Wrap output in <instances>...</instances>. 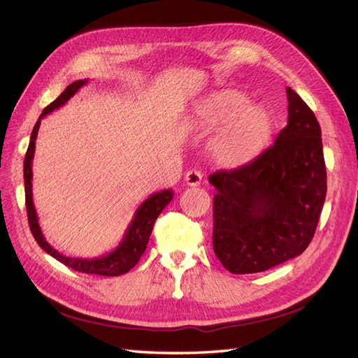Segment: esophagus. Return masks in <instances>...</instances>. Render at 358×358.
<instances>
[{"mask_svg":"<svg viewBox=\"0 0 358 358\" xmlns=\"http://www.w3.org/2000/svg\"><path fill=\"white\" fill-rule=\"evenodd\" d=\"M185 181L187 186H192V187H196L201 185V181H203V176H201V172L196 171V169H192L189 171L186 176H185Z\"/></svg>","mask_w":358,"mask_h":358,"instance_id":"obj_1","label":"esophagus"}]
</instances>
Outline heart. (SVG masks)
Listing matches in <instances>:
<instances>
[{"mask_svg": "<svg viewBox=\"0 0 358 358\" xmlns=\"http://www.w3.org/2000/svg\"><path fill=\"white\" fill-rule=\"evenodd\" d=\"M201 130H215L207 142L212 160L221 166H239L251 160L271 133V117L260 104L233 89H222L201 99L194 110Z\"/></svg>", "mask_w": 358, "mask_h": 358, "instance_id": "b5f03b06", "label": "heart"}]
</instances>
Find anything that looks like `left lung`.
Instances as JSON below:
<instances>
[{"instance_id": "1", "label": "left lung", "mask_w": 358, "mask_h": 358, "mask_svg": "<svg viewBox=\"0 0 358 358\" xmlns=\"http://www.w3.org/2000/svg\"><path fill=\"white\" fill-rule=\"evenodd\" d=\"M287 125L250 163L208 177L213 198V251L231 273L268 271L306 251L327 195L320 127L286 89Z\"/></svg>"}]
</instances>
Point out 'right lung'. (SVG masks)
<instances>
[{"mask_svg": "<svg viewBox=\"0 0 358 358\" xmlns=\"http://www.w3.org/2000/svg\"><path fill=\"white\" fill-rule=\"evenodd\" d=\"M85 85H87V80H77L72 85H69L65 90L62 92L60 96L56 101H52L48 107H45L42 115L38 119V122H36V125L33 128L31 137H30V145H29V150H27L25 160H24V185H25L27 215H29L30 230H31V234L36 239V242H38L41 248L47 254H50L51 257H54L60 263L66 264L68 268L78 271V272L104 275V277H117V275L127 273L128 271L133 269L137 264V262H139V259L142 257V254L146 250V245H148L155 219L159 217V215L163 212V208L172 201V196H173L172 189L155 192V194L146 198L139 206V208L136 210V213L131 219L130 225H128V228H127L121 243H119L113 251H110L108 254L101 255V257H95V259L68 257V255L59 252L57 250H54L52 246L47 242V239L43 237V233H42L41 225H39V219H38V215H36V208L33 204L31 164H33L34 150H36V137H38L42 117L50 115L51 112H54V110L65 104L66 101H69L71 96H74Z\"/></svg>", "mask_w": 358, "mask_h": 358, "instance_id": "add662e5", "label": "right lung"}]
</instances>
